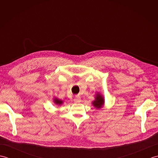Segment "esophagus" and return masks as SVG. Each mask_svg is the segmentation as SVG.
<instances>
[{"instance_id": "obj_1", "label": "esophagus", "mask_w": 158, "mask_h": 158, "mask_svg": "<svg viewBox=\"0 0 158 158\" xmlns=\"http://www.w3.org/2000/svg\"><path fill=\"white\" fill-rule=\"evenodd\" d=\"M81 101V100L80 97H76V98H74V102H75V103H79Z\"/></svg>"}]
</instances>
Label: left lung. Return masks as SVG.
Masks as SVG:
<instances>
[{
	"instance_id": "obj_1",
	"label": "left lung",
	"mask_w": 158,
	"mask_h": 158,
	"mask_svg": "<svg viewBox=\"0 0 158 158\" xmlns=\"http://www.w3.org/2000/svg\"><path fill=\"white\" fill-rule=\"evenodd\" d=\"M92 104L96 109H102L104 105H105L104 96L100 92H97L95 95V99L93 100Z\"/></svg>"
}]
</instances>
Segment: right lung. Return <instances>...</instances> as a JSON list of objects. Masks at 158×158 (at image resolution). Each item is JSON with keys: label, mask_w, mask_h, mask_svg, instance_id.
Here are the masks:
<instances>
[{"label": "right lung", "mask_w": 158, "mask_h": 158, "mask_svg": "<svg viewBox=\"0 0 158 158\" xmlns=\"http://www.w3.org/2000/svg\"><path fill=\"white\" fill-rule=\"evenodd\" d=\"M53 102H54L55 105L60 106L63 104L64 100H62L61 99H59V98H57V97H55V98H53Z\"/></svg>", "instance_id": "right-lung-1"}]
</instances>
